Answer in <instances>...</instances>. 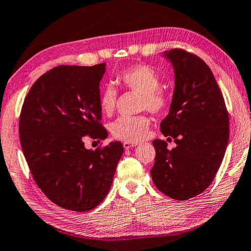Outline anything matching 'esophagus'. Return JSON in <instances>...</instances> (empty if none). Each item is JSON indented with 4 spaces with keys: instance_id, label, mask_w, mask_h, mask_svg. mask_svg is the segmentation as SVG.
Returning <instances> with one entry per match:
<instances>
[{
    "instance_id": "obj_1",
    "label": "esophagus",
    "mask_w": 251,
    "mask_h": 251,
    "mask_svg": "<svg viewBox=\"0 0 251 251\" xmlns=\"http://www.w3.org/2000/svg\"><path fill=\"white\" fill-rule=\"evenodd\" d=\"M137 145L138 142H128V141L123 142V147H125V149H130L131 147H136Z\"/></svg>"
}]
</instances>
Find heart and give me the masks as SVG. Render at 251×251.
<instances>
[{"label":"heart","instance_id":"1","mask_svg":"<svg viewBox=\"0 0 251 251\" xmlns=\"http://www.w3.org/2000/svg\"><path fill=\"white\" fill-rule=\"evenodd\" d=\"M117 80L128 90L141 94L140 109H147L153 114H160L167 109L169 96L160 87V78L155 69L148 65L138 64L123 69L117 75ZM118 93L113 86L106 85L101 91L99 103L105 115H111L117 105ZM150 119L147 115L121 117L110 126L115 139L128 142H138L148 137Z\"/></svg>","mask_w":251,"mask_h":251}]
</instances>
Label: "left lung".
Instances as JSON below:
<instances>
[{
	"label": "left lung",
	"mask_w": 251,
	"mask_h": 251,
	"mask_svg": "<svg viewBox=\"0 0 251 251\" xmlns=\"http://www.w3.org/2000/svg\"><path fill=\"white\" fill-rule=\"evenodd\" d=\"M164 56L175 72L169 113L160 123L165 137L176 147L152 141L153 184L169 198L185 201L209 187L225 157L229 140V114L213 73L194 53L172 49Z\"/></svg>",
	"instance_id": "left-lung-1"
}]
</instances>
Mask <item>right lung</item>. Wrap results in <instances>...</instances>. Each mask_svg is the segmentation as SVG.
<instances>
[{"mask_svg":"<svg viewBox=\"0 0 251 251\" xmlns=\"http://www.w3.org/2000/svg\"><path fill=\"white\" fill-rule=\"evenodd\" d=\"M105 64L60 65L38 78L23 102L19 133L23 155L38 187L66 210L86 212L110 191L123 153L113 141L95 150L84 139L104 140L100 82Z\"/></svg>","mask_w":251,"mask_h":251,"instance_id":"add662e5","label":"right lung"}]
</instances>
